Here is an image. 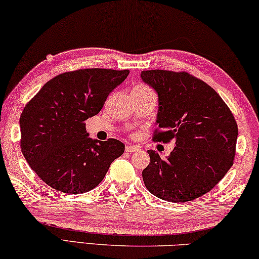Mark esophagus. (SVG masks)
<instances>
[{
	"label": "esophagus",
	"mask_w": 259,
	"mask_h": 259,
	"mask_svg": "<svg viewBox=\"0 0 259 259\" xmlns=\"http://www.w3.org/2000/svg\"><path fill=\"white\" fill-rule=\"evenodd\" d=\"M125 150L127 152H135V151H139L140 148L139 147H135V146H131V145H127L125 147Z\"/></svg>",
	"instance_id": "esophagus-1"
}]
</instances>
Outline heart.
Here are the masks:
<instances>
[{
  "mask_svg": "<svg viewBox=\"0 0 259 259\" xmlns=\"http://www.w3.org/2000/svg\"><path fill=\"white\" fill-rule=\"evenodd\" d=\"M133 92H137V93H142V94H155L154 91L151 90L150 87L146 86V84H139L133 90Z\"/></svg>",
  "mask_w": 259,
  "mask_h": 259,
  "instance_id": "obj_1",
  "label": "heart"
}]
</instances>
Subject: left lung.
<instances>
[{"instance_id": "8db88e82", "label": "left lung", "mask_w": 259, "mask_h": 259, "mask_svg": "<svg viewBox=\"0 0 259 259\" xmlns=\"http://www.w3.org/2000/svg\"><path fill=\"white\" fill-rule=\"evenodd\" d=\"M141 78L158 94V128L152 141L176 147L167 158L148 150L142 171L147 189L167 202H187L210 192L234 162L237 124L212 87L188 72L142 71Z\"/></svg>"}]
</instances>
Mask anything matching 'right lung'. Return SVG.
<instances>
[{
  "mask_svg": "<svg viewBox=\"0 0 259 259\" xmlns=\"http://www.w3.org/2000/svg\"><path fill=\"white\" fill-rule=\"evenodd\" d=\"M128 70L79 69L49 80L20 114V148L40 179L66 194L94 189L114 159L119 140L88 138L86 121L101 111Z\"/></svg>",
  "mask_w": 259,
  "mask_h": 259,
  "instance_id": "add662e5",
  "label": "right lung"
}]
</instances>
